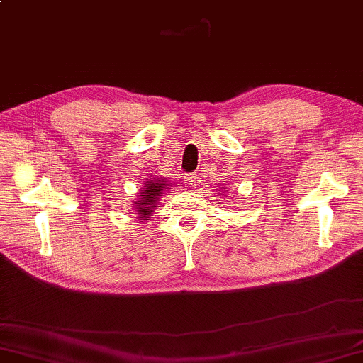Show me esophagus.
<instances>
[{"instance_id":"obj_1","label":"esophagus","mask_w":363,"mask_h":363,"mask_svg":"<svg viewBox=\"0 0 363 363\" xmlns=\"http://www.w3.org/2000/svg\"><path fill=\"white\" fill-rule=\"evenodd\" d=\"M185 185H187L189 190L193 189V185H196V174H187V176H185Z\"/></svg>"}]
</instances>
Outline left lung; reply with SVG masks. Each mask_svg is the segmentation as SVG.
<instances>
[{
    "mask_svg": "<svg viewBox=\"0 0 363 363\" xmlns=\"http://www.w3.org/2000/svg\"><path fill=\"white\" fill-rule=\"evenodd\" d=\"M225 196H226V194H225Z\"/></svg>",
    "mask_w": 363,
    "mask_h": 363,
    "instance_id": "left-lung-1",
    "label": "left lung"
}]
</instances>
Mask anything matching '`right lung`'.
Here are the masks:
<instances>
[{
	"instance_id": "1",
	"label": "right lung",
	"mask_w": 363,
	"mask_h": 363,
	"mask_svg": "<svg viewBox=\"0 0 363 363\" xmlns=\"http://www.w3.org/2000/svg\"><path fill=\"white\" fill-rule=\"evenodd\" d=\"M165 189H169L167 178L155 176V178H150L144 182L137 201H133V208H135L140 220L146 222L150 219V216L155 211V206L158 205L160 198L165 193Z\"/></svg>"
}]
</instances>
